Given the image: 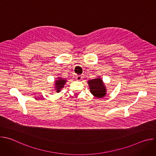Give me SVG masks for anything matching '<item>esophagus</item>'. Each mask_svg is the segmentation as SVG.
Here are the masks:
<instances>
[{"label":"esophagus","instance_id":"1","mask_svg":"<svg viewBox=\"0 0 156 156\" xmlns=\"http://www.w3.org/2000/svg\"><path fill=\"white\" fill-rule=\"evenodd\" d=\"M83 76L81 75H76V79L78 80H81L82 79Z\"/></svg>","mask_w":156,"mask_h":156}]
</instances>
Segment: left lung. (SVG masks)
Segmentation results:
<instances>
[{"mask_svg":"<svg viewBox=\"0 0 156 156\" xmlns=\"http://www.w3.org/2000/svg\"><path fill=\"white\" fill-rule=\"evenodd\" d=\"M91 93L96 98H101L105 96L106 89L101 78L93 79L87 81Z\"/></svg>","mask_w":156,"mask_h":156,"instance_id":"obj_1","label":"left lung"}]
</instances>
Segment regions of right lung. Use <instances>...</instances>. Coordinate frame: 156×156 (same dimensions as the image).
<instances>
[{"label":"right lung","mask_w":156,"mask_h":156,"mask_svg":"<svg viewBox=\"0 0 156 156\" xmlns=\"http://www.w3.org/2000/svg\"><path fill=\"white\" fill-rule=\"evenodd\" d=\"M65 82H66V80L62 78H59L58 80H57V81L55 82V89L57 93L60 92L61 88L63 87L64 84H65Z\"/></svg>","instance_id":"add662e5"}]
</instances>
